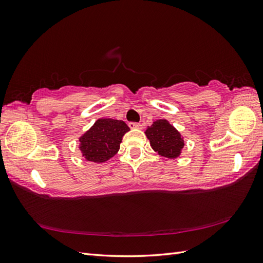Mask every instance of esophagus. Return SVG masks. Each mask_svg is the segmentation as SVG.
<instances>
[{
  "mask_svg": "<svg viewBox=\"0 0 263 263\" xmlns=\"http://www.w3.org/2000/svg\"><path fill=\"white\" fill-rule=\"evenodd\" d=\"M128 126L130 127V128H141V124L140 123L130 122V123H128Z\"/></svg>",
  "mask_w": 263,
  "mask_h": 263,
  "instance_id": "34e87169",
  "label": "esophagus"
}]
</instances>
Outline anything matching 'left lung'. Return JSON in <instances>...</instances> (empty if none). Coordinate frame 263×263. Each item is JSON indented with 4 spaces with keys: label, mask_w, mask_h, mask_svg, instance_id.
I'll list each match as a JSON object with an SVG mask.
<instances>
[{
    "label": "left lung",
    "mask_w": 263,
    "mask_h": 263,
    "mask_svg": "<svg viewBox=\"0 0 263 263\" xmlns=\"http://www.w3.org/2000/svg\"><path fill=\"white\" fill-rule=\"evenodd\" d=\"M146 135L153 149L166 158H177L184 146L180 133L165 119L156 121L148 127Z\"/></svg>",
    "instance_id": "8db88e82"
}]
</instances>
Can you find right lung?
Returning <instances> with one entry per match:
<instances>
[{"mask_svg": "<svg viewBox=\"0 0 263 263\" xmlns=\"http://www.w3.org/2000/svg\"><path fill=\"white\" fill-rule=\"evenodd\" d=\"M129 130L123 121L100 118L80 138V149L89 161L104 162L112 158L121 146L122 138Z\"/></svg>", "mask_w": 263, "mask_h": 263, "instance_id": "add662e5", "label": "right lung"}]
</instances>
